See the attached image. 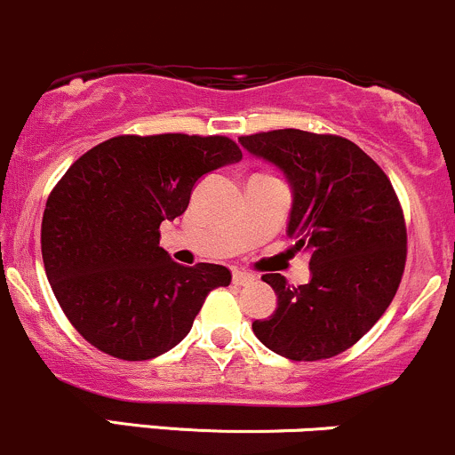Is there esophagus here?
Returning a JSON list of instances; mask_svg holds the SVG:
<instances>
[{
	"mask_svg": "<svg viewBox=\"0 0 455 455\" xmlns=\"http://www.w3.org/2000/svg\"><path fill=\"white\" fill-rule=\"evenodd\" d=\"M253 280H256V275H253V273L238 271V268H234V271H232V282L236 286H247V284H251Z\"/></svg>",
	"mask_w": 455,
	"mask_h": 455,
	"instance_id": "1",
	"label": "esophagus"
}]
</instances>
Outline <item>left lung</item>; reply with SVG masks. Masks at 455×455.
Listing matches in <instances>:
<instances>
[{
    "mask_svg": "<svg viewBox=\"0 0 455 455\" xmlns=\"http://www.w3.org/2000/svg\"><path fill=\"white\" fill-rule=\"evenodd\" d=\"M238 143L284 173L292 190L286 234L310 256L307 284L262 277L277 307L253 321V334L288 360L339 355L378 323L402 282L405 223L393 184L343 136L273 130Z\"/></svg>",
    "mask_w": 455,
    "mask_h": 455,
    "instance_id": "1",
    "label": "left lung"
}]
</instances>
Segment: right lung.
I'll return each mask as SVG.
<instances>
[{"instance_id":"1","label":"right lung","mask_w":455,"mask_h":455,"mask_svg":"<svg viewBox=\"0 0 455 455\" xmlns=\"http://www.w3.org/2000/svg\"><path fill=\"white\" fill-rule=\"evenodd\" d=\"M243 158L226 136H115L86 151L43 212L47 280L71 325L104 354L151 360L193 327L221 265H178L160 223L188 208L202 175Z\"/></svg>"}]
</instances>
